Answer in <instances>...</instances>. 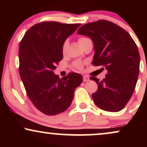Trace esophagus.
I'll list each match as a JSON object with an SVG mask.
<instances>
[{"mask_svg": "<svg viewBox=\"0 0 147 147\" xmlns=\"http://www.w3.org/2000/svg\"><path fill=\"white\" fill-rule=\"evenodd\" d=\"M83 80H84V82H88L89 80H90V78H89L88 77V76H84V77H83Z\"/></svg>", "mask_w": 147, "mask_h": 147, "instance_id": "34e87169", "label": "esophagus"}]
</instances>
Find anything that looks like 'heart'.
Here are the masks:
<instances>
[{"mask_svg":"<svg viewBox=\"0 0 147 147\" xmlns=\"http://www.w3.org/2000/svg\"><path fill=\"white\" fill-rule=\"evenodd\" d=\"M86 38H86V37H80L78 40L79 43H81V42L84 41V40L86 39ZM67 45H68V41H65L63 45V48H62L63 52L65 51V49H66ZM74 67L77 69H82V67H83V63L80 61H76L74 63Z\"/></svg>","mask_w":147,"mask_h":147,"instance_id":"obj_1","label":"heart"}]
</instances>
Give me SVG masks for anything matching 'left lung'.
<instances>
[{
    "mask_svg": "<svg viewBox=\"0 0 147 147\" xmlns=\"http://www.w3.org/2000/svg\"><path fill=\"white\" fill-rule=\"evenodd\" d=\"M77 32L93 41V65L107 70L102 81L90 78L98 85L92 95L95 105L110 112L122 110L134 92L139 75L140 58L136 43L125 30L106 20L82 25Z\"/></svg>",
    "mask_w": 147,
    "mask_h": 147,
    "instance_id": "obj_1",
    "label": "left lung"
}]
</instances>
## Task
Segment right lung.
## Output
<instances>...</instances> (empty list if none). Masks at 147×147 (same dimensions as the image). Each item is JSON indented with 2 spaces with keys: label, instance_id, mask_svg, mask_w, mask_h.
I'll return each instance as SVG.
<instances>
[{
  "label": "right lung",
  "instance_id": "add662e5",
  "mask_svg": "<svg viewBox=\"0 0 147 147\" xmlns=\"http://www.w3.org/2000/svg\"><path fill=\"white\" fill-rule=\"evenodd\" d=\"M81 24L55 21L37 23L20 42L19 73L34 106L47 115L65 111L71 104L76 88L83 82L80 74L70 72L59 79L54 74L63 59V45Z\"/></svg>",
  "mask_w": 147,
  "mask_h": 147
}]
</instances>
